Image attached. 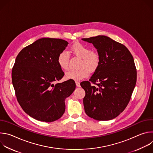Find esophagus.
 <instances>
[{
	"label": "esophagus",
	"mask_w": 153,
	"mask_h": 153,
	"mask_svg": "<svg viewBox=\"0 0 153 153\" xmlns=\"http://www.w3.org/2000/svg\"><path fill=\"white\" fill-rule=\"evenodd\" d=\"M76 86H77V87H80V82H79L76 81Z\"/></svg>",
	"instance_id": "obj_1"
}]
</instances>
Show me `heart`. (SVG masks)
I'll return each instance as SVG.
<instances>
[{"label": "heart", "instance_id": "obj_1", "mask_svg": "<svg viewBox=\"0 0 153 153\" xmlns=\"http://www.w3.org/2000/svg\"><path fill=\"white\" fill-rule=\"evenodd\" d=\"M71 50L74 54L80 58L79 67L77 70H71L66 73V78L74 80H80L89 75V71H96L99 66L100 57L99 54L95 51H92L87 46L80 43L73 44ZM70 54L67 51H61L57 57V63L59 67L65 71L70 68Z\"/></svg>", "mask_w": 153, "mask_h": 153}]
</instances>
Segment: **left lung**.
Listing matches in <instances>:
<instances>
[{
    "mask_svg": "<svg viewBox=\"0 0 153 153\" xmlns=\"http://www.w3.org/2000/svg\"><path fill=\"white\" fill-rule=\"evenodd\" d=\"M82 40L92 43L100 57L99 66L89 81L80 83L85 91V113L95 120H111L124 111L136 86L133 57L125 45L107 36Z\"/></svg>",
    "mask_w": 153,
    "mask_h": 153,
    "instance_id": "8db88e82",
    "label": "left lung"
}]
</instances>
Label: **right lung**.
<instances>
[{
    "mask_svg": "<svg viewBox=\"0 0 153 153\" xmlns=\"http://www.w3.org/2000/svg\"><path fill=\"white\" fill-rule=\"evenodd\" d=\"M68 44L60 39L42 38L16 57L11 73L15 94L23 110L37 120L60 119L65 111V99L76 88L73 80L55 83L64 76L57 57Z\"/></svg>",
    "mask_w": 153,
    "mask_h": 153,
    "instance_id": "1",
    "label": "right lung"
}]
</instances>
